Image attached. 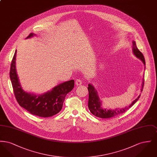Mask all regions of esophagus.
<instances>
[{"label": "esophagus", "mask_w": 157, "mask_h": 157, "mask_svg": "<svg viewBox=\"0 0 157 157\" xmlns=\"http://www.w3.org/2000/svg\"><path fill=\"white\" fill-rule=\"evenodd\" d=\"M75 83H76V85L77 86L81 85V84H82V81H81V79H77L76 80V81H75Z\"/></svg>", "instance_id": "obj_1"}]
</instances>
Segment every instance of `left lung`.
Here are the masks:
<instances>
[{"label":"left lung","instance_id":"1","mask_svg":"<svg viewBox=\"0 0 157 157\" xmlns=\"http://www.w3.org/2000/svg\"><path fill=\"white\" fill-rule=\"evenodd\" d=\"M132 44H133V46H132L133 53L136 56V57L141 60L144 65H145V61L143 54L138 49L135 41L132 42ZM144 84V79H142V87H141V91H142ZM88 90L89 91L88 108L90 109V112L95 117H97L101 118H109L117 116L122 113H124L129 108H131L133 105L139 99V98L141 96V95H140L138 98L135 99L132 102V104H131L128 106H125V108H115V109H106L102 108L101 106L102 102L100 101L99 98L98 97L97 90H95L94 86L92 84L90 83L88 84Z\"/></svg>","mask_w":157,"mask_h":157}]
</instances>
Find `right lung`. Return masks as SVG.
<instances>
[{
	"mask_svg": "<svg viewBox=\"0 0 157 157\" xmlns=\"http://www.w3.org/2000/svg\"><path fill=\"white\" fill-rule=\"evenodd\" d=\"M35 35L32 33L26 39ZM16 51L12 60L9 74L18 104L31 114L40 117H50L59 113L62 108L67 94L74 88V80L60 83L51 90L42 95L26 92L22 90L16 73Z\"/></svg>",
	"mask_w": 157,
	"mask_h": 157,
	"instance_id": "right-lung-1",
	"label": "right lung"
}]
</instances>
